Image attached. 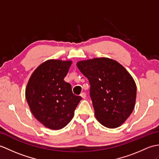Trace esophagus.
<instances>
[{
	"label": "esophagus",
	"instance_id": "34e87169",
	"mask_svg": "<svg viewBox=\"0 0 159 159\" xmlns=\"http://www.w3.org/2000/svg\"><path fill=\"white\" fill-rule=\"evenodd\" d=\"M80 95V96L82 97V98H83V99H85V98H86V93H84V92H83V93H81Z\"/></svg>",
	"mask_w": 159,
	"mask_h": 159
}]
</instances>
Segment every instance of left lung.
I'll list each match as a JSON object with an SVG mask.
<instances>
[{"label":"left lung","instance_id":"obj_1","mask_svg":"<svg viewBox=\"0 0 159 159\" xmlns=\"http://www.w3.org/2000/svg\"><path fill=\"white\" fill-rule=\"evenodd\" d=\"M90 84V96L97 120L114 129L125 123L134 109L137 88L129 73L119 62L107 57L77 62Z\"/></svg>","mask_w":159,"mask_h":159}]
</instances>
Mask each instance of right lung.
Segmentation results:
<instances>
[{"instance_id": "obj_1", "label": "right lung", "mask_w": 159, "mask_h": 159, "mask_svg": "<svg viewBox=\"0 0 159 159\" xmlns=\"http://www.w3.org/2000/svg\"><path fill=\"white\" fill-rule=\"evenodd\" d=\"M72 63L58 60L43 62L32 73L25 89V98L32 114L51 129L66 127L82 99L73 94L70 84L64 80Z\"/></svg>"}]
</instances>
